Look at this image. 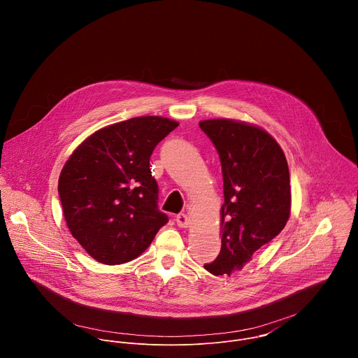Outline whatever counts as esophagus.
<instances>
[{
	"label": "esophagus",
	"mask_w": 358,
	"mask_h": 358,
	"mask_svg": "<svg viewBox=\"0 0 358 358\" xmlns=\"http://www.w3.org/2000/svg\"><path fill=\"white\" fill-rule=\"evenodd\" d=\"M176 224H178V227H180V228H187L189 227V224H190V221H189V217L186 215V214H178L176 215Z\"/></svg>",
	"instance_id": "esophagus-1"
}]
</instances>
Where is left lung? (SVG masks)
Segmentation results:
<instances>
[{"label":"left lung","mask_w":358,"mask_h":358,"mask_svg":"<svg viewBox=\"0 0 358 358\" xmlns=\"http://www.w3.org/2000/svg\"><path fill=\"white\" fill-rule=\"evenodd\" d=\"M199 126L220 155L224 179L221 250L204 268L231 275L285 227L291 210L289 171L278 143L257 126L231 119L203 120Z\"/></svg>","instance_id":"1"}]
</instances>
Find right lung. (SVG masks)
<instances>
[{
  "label": "right lung",
  "mask_w": 358,
  "mask_h": 358,
  "mask_svg": "<svg viewBox=\"0 0 358 358\" xmlns=\"http://www.w3.org/2000/svg\"><path fill=\"white\" fill-rule=\"evenodd\" d=\"M178 122L133 117L91 134L66 162L59 194L71 235L103 264L138 257L168 215L158 210V185L150 169L154 148Z\"/></svg>",
  "instance_id": "add662e5"
}]
</instances>
